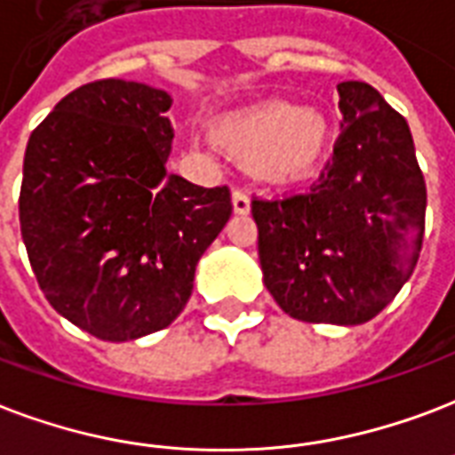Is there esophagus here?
<instances>
[{"instance_id":"34e87169","label":"esophagus","mask_w":455,"mask_h":455,"mask_svg":"<svg viewBox=\"0 0 455 455\" xmlns=\"http://www.w3.org/2000/svg\"><path fill=\"white\" fill-rule=\"evenodd\" d=\"M231 204H234L235 214L251 212V197H248V193H243V190H234L231 193Z\"/></svg>"}]
</instances>
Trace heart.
Returning <instances> with one entry per match:
<instances>
[{"label":"heart","instance_id":"obj_1","mask_svg":"<svg viewBox=\"0 0 455 455\" xmlns=\"http://www.w3.org/2000/svg\"><path fill=\"white\" fill-rule=\"evenodd\" d=\"M331 121L322 109L269 100L214 121L212 140L274 186L310 179L331 148Z\"/></svg>","mask_w":455,"mask_h":455}]
</instances>
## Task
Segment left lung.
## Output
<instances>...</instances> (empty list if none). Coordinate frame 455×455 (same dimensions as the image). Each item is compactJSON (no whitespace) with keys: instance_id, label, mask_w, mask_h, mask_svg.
<instances>
[{"instance_id":"left-lung-1","label":"left lung","mask_w":455,"mask_h":455,"mask_svg":"<svg viewBox=\"0 0 455 455\" xmlns=\"http://www.w3.org/2000/svg\"><path fill=\"white\" fill-rule=\"evenodd\" d=\"M341 135L310 193L252 200L267 291L293 320L363 324L403 289L427 188L411 128L367 83L336 85Z\"/></svg>"}]
</instances>
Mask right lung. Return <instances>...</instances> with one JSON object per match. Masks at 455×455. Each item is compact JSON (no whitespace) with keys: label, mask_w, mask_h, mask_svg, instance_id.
Returning a JSON list of instances; mask_svg holds the SVG:
<instances>
[{"label":"right lung","mask_w":455,"mask_h":455,"mask_svg":"<svg viewBox=\"0 0 455 455\" xmlns=\"http://www.w3.org/2000/svg\"><path fill=\"white\" fill-rule=\"evenodd\" d=\"M172 97L145 83L81 85L30 133L20 235L54 310L102 341L169 327L231 193L166 172Z\"/></svg>","instance_id":"right-lung-1"}]
</instances>
